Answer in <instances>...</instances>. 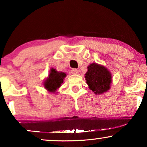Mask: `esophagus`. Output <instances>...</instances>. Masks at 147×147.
<instances>
[{
	"label": "esophagus",
	"mask_w": 147,
	"mask_h": 147,
	"mask_svg": "<svg viewBox=\"0 0 147 147\" xmlns=\"http://www.w3.org/2000/svg\"><path fill=\"white\" fill-rule=\"evenodd\" d=\"M71 72L72 74H78V70L77 69H76V68H74V69H72L71 70Z\"/></svg>",
	"instance_id": "obj_1"
}]
</instances>
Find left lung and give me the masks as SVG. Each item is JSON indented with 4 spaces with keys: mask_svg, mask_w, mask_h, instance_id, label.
Wrapping results in <instances>:
<instances>
[{
    "mask_svg": "<svg viewBox=\"0 0 147 147\" xmlns=\"http://www.w3.org/2000/svg\"><path fill=\"white\" fill-rule=\"evenodd\" d=\"M85 78L89 88L94 94H101L110 89L111 74L104 66L94 63L90 64Z\"/></svg>",
    "mask_w": 147,
    "mask_h": 147,
    "instance_id": "1",
    "label": "left lung"
}]
</instances>
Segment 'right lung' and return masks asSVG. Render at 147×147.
Instances as JSON below:
<instances>
[{
    "label": "right lung",
    "mask_w": 147,
    "mask_h": 147,
    "mask_svg": "<svg viewBox=\"0 0 147 147\" xmlns=\"http://www.w3.org/2000/svg\"><path fill=\"white\" fill-rule=\"evenodd\" d=\"M66 76V74L63 72H58L55 69H51L49 77L45 81L44 86L48 91L55 92L58 88L61 86L63 83V79Z\"/></svg>",
    "instance_id": "add662e5"
}]
</instances>
